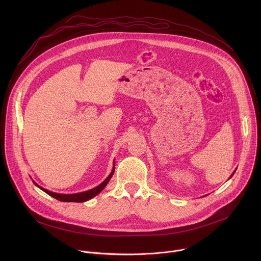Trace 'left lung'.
Listing matches in <instances>:
<instances>
[{
    "label": "left lung",
    "instance_id": "left-lung-1",
    "mask_svg": "<svg viewBox=\"0 0 261 261\" xmlns=\"http://www.w3.org/2000/svg\"><path fill=\"white\" fill-rule=\"evenodd\" d=\"M234 172H236V170H234V171H233V173H232V174H231V175H230V177H231V176H232V175H233V174H234ZM230 177H229V178H230ZM229 178H228V179H229Z\"/></svg>",
    "mask_w": 261,
    "mask_h": 261
}]
</instances>
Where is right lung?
<instances>
[{"instance_id":"right-lung-1","label":"right lung","mask_w":261,"mask_h":261,"mask_svg":"<svg viewBox=\"0 0 261 261\" xmlns=\"http://www.w3.org/2000/svg\"><path fill=\"white\" fill-rule=\"evenodd\" d=\"M115 172V161H114V167H113V170H111V172L109 173V175L99 185L97 186V187L91 189V190H88V191H84V192H81V193H74V194H60V193H56V192H51L47 189H44L42 188L41 186H39L38 184H37L36 181L33 180V182L38 187L39 189H41L42 191H44L45 193H47L48 195H50L51 197L60 200V201H64V202H85V201H88L90 199H92L93 197H95L96 195H98L105 187L106 185L108 184V181L110 180L111 176H113Z\"/></svg>"}]
</instances>
